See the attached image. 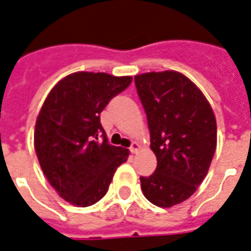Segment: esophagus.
<instances>
[{"instance_id":"34e87169","label":"esophagus","mask_w":251,"mask_h":251,"mask_svg":"<svg viewBox=\"0 0 251 251\" xmlns=\"http://www.w3.org/2000/svg\"><path fill=\"white\" fill-rule=\"evenodd\" d=\"M139 150H140V146L136 143V142H134V143L131 144V147H130V152H131V153H136Z\"/></svg>"}]
</instances>
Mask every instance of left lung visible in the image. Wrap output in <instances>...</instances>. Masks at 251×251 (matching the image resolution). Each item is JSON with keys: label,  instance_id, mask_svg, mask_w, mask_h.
Returning <instances> with one entry per match:
<instances>
[{"label": "left lung", "instance_id": "obj_1", "mask_svg": "<svg viewBox=\"0 0 251 251\" xmlns=\"http://www.w3.org/2000/svg\"><path fill=\"white\" fill-rule=\"evenodd\" d=\"M151 134L157 168L140 176L146 199L172 207L196 192L217 148V121L202 91L175 71L134 77Z\"/></svg>", "mask_w": 251, "mask_h": 251}]
</instances>
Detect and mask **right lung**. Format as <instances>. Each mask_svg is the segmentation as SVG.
<instances>
[{"instance_id":"obj_1","label":"right lung","mask_w":251,"mask_h":251,"mask_svg":"<svg viewBox=\"0 0 251 251\" xmlns=\"http://www.w3.org/2000/svg\"><path fill=\"white\" fill-rule=\"evenodd\" d=\"M132 77L76 72L49 93L34 127V150L49 183L75 206L86 207L104 196L116 169L129 151L108 144L100 112ZM102 134L103 141L98 136Z\"/></svg>"}]
</instances>
